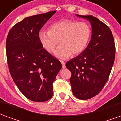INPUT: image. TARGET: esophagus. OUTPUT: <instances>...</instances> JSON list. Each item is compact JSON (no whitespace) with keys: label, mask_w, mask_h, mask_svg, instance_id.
I'll use <instances>...</instances> for the list:
<instances>
[{"label":"esophagus","mask_w":121,"mask_h":121,"mask_svg":"<svg viewBox=\"0 0 121 121\" xmlns=\"http://www.w3.org/2000/svg\"><path fill=\"white\" fill-rule=\"evenodd\" d=\"M61 64H62V67H63V69L65 68V63L64 62V61H61Z\"/></svg>","instance_id":"1"}]
</instances>
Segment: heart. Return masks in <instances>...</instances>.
<instances>
[{
    "instance_id": "heart-1",
    "label": "heart",
    "mask_w": 121,
    "mask_h": 121,
    "mask_svg": "<svg viewBox=\"0 0 121 121\" xmlns=\"http://www.w3.org/2000/svg\"><path fill=\"white\" fill-rule=\"evenodd\" d=\"M92 34L91 26L86 22L63 19L50 25L48 31H41L39 40L43 48L49 53L56 51V56L66 59L71 54L78 55L86 50Z\"/></svg>"
}]
</instances>
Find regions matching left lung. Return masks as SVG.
<instances>
[{
	"label": "left lung",
	"mask_w": 121,
	"mask_h": 121,
	"mask_svg": "<svg viewBox=\"0 0 121 121\" xmlns=\"http://www.w3.org/2000/svg\"><path fill=\"white\" fill-rule=\"evenodd\" d=\"M89 21L92 35L84 52L66 63L71 72L72 92L76 98L87 100L101 91L113 65L115 47L109 28L92 15H80Z\"/></svg>",
	"instance_id": "obj_1"
}]
</instances>
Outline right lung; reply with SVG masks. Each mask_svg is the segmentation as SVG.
<instances>
[{
	"mask_svg": "<svg viewBox=\"0 0 121 121\" xmlns=\"http://www.w3.org/2000/svg\"><path fill=\"white\" fill-rule=\"evenodd\" d=\"M55 13L26 17L15 25L7 36L9 73L20 91L32 101H47L52 96L53 82L62 67L39 40L41 28Z\"/></svg>",
	"mask_w": 121,
	"mask_h": 121,
	"instance_id": "obj_1",
	"label": "right lung"
}]
</instances>
